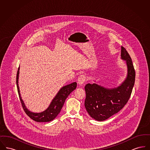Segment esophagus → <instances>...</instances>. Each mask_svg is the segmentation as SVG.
<instances>
[{"label": "esophagus", "instance_id": "34e87169", "mask_svg": "<svg viewBox=\"0 0 150 150\" xmlns=\"http://www.w3.org/2000/svg\"><path fill=\"white\" fill-rule=\"evenodd\" d=\"M86 77L84 75H82L81 76H80L78 79V84L79 86H82L86 81Z\"/></svg>", "mask_w": 150, "mask_h": 150}]
</instances>
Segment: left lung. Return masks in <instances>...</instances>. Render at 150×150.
<instances>
[{"label":"left lung","mask_w":150,"mask_h":150,"mask_svg":"<svg viewBox=\"0 0 150 150\" xmlns=\"http://www.w3.org/2000/svg\"><path fill=\"white\" fill-rule=\"evenodd\" d=\"M121 59L126 61L127 75L120 86L107 88L96 83H89L85 86L84 105L88 113L96 120L104 121L117 113L130 97L134 85L136 72L132 59L123 47H121Z\"/></svg>","instance_id":"obj_1"}]
</instances>
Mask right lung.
I'll use <instances>...</instances> for the list:
<instances>
[{
    "mask_svg": "<svg viewBox=\"0 0 150 150\" xmlns=\"http://www.w3.org/2000/svg\"><path fill=\"white\" fill-rule=\"evenodd\" d=\"M19 73L20 67L18 69L17 74L16 83L17 91L19 95L20 100L21 102L22 106L26 114L28 115L31 119L37 122H49L54 119L58 114L60 112L61 110L63 107L65 100L67 98V97L72 91H74L76 89L77 86V83L76 82H74L71 84L62 87L57 93L56 96L50 102L49 107L45 110L39 113L33 112L30 111L28 110V108L26 107L23 100L22 99L18 86Z\"/></svg>",
    "mask_w": 150,
    "mask_h": 150,
    "instance_id": "obj_1",
    "label": "right lung"
}]
</instances>
